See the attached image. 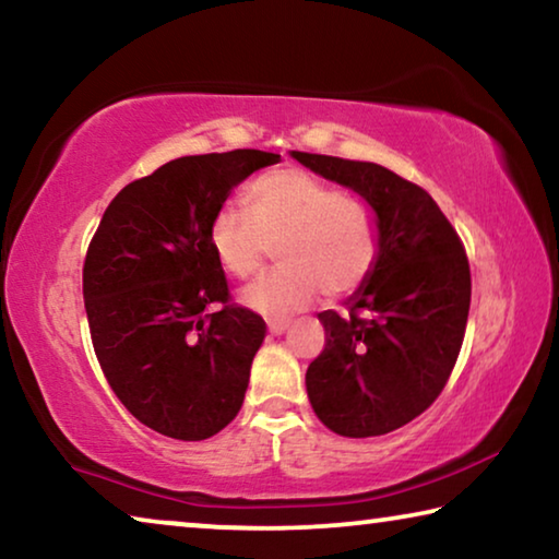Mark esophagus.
I'll return each instance as SVG.
<instances>
[{"mask_svg": "<svg viewBox=\"0 0 559 559\" xmlns=\"http://www.w3.org/2000/svg\"><path fill=\"white\" fill-rule=\"evenodd\" d=\"M288 330V323H276V320H273V323H269V333L271 335H283Z\"/></svg>", "mask_w": 559, "mask_h": 559, "instance_id": "1", "label": "esophagus"}]
</instances>
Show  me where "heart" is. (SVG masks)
<instances>
[{
  "label": "heart",
  "instance_id": "1",
  "mask_svg": "<svg viewBox=\"0 0 559 559\" xmlns=\"http://www.w3.org/2000/svg\"><path fill=\"white\" fill-rule=\"evenodd\" d=\"M249 212L226 206L214 216V257L236 278H249L278 251L283 271L241 290V306L263 318H288L318 290L343 296L374 269L380 234L370 206L302 169H276L246 189Z\"/></svg>",
  "mask_w": 559,
  "mask_h": 559
}]
</instances>
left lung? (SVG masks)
Here are the masks:
<instances>
[{"mask_svg":"<svg viewBox=\"0 0 559 559\" xmlns=\"http://www.w3.org/2000/svg\"><path fill=\"white\" fill-rule=\"evenodd\" d=\"M290 157L353 189L374 214V269L345 313H318L325 347L306 390L330 431L382 437L429 409L456 365L471 306L466 251L429 192L392 169L298 150Z\"/></svg>","mask_w":559,"mask_h":559,"instance_id":"8db88e82","label":"left lung"}]
</instances>
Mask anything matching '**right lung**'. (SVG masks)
Listing matches in <instances>:
<instances>
[{
    "label": "right lung",
    "instance_id": "right-lung-1",
    "mask_svg": "<svg viewBox=\"0 0 559 559\" xmlns=\"http://www.w3.org/2000/svg\"><path fill=\"white\" fill-rule=\"evenodd\" d=\"M276 163L263 150L177 157L122 187L88 246L83 300L100 370L163 437L210 439L241 409L266 323L229 302L210 229L231 189Z\"/></svg>",
    "mask_w": 559,
    "mask_h": 559
}]
</instances>
